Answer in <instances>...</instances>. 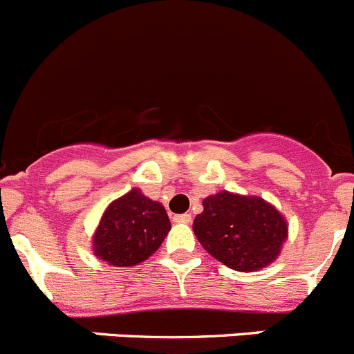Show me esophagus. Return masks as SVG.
Listing matches in <instances>:
<instances>
[{
    "mask_svg": "<svg viewBox=\"0 0 354 354\" xmlns=\"http://www.w3.org/2000/svg\"><path fill=\"white\" fill-rule=\"evenodd\" d=\"M173 220H174V222H176V223H190V222H192V214H188V213H185V214H174Z\"/></svg>",
    "mask_w": 354,
    "mask_h": 354,
    "instance_id": "esophagus-1",
    "label": "esophagus"
}]
</instances>
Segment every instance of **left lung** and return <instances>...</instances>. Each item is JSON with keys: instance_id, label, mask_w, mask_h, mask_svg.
<instances>
[{"instance_id": "left-lung-1", "label": "left lung", "mask_w": 354, "mask_h": 354, "mask_svg": "<svg viewBox=\"0 0 354 354\" xmlns=\"http://www.w3.org/2000/svg\"><path fill=\"white\" fill-rule=\"evenodd\" d=\"M203 206L194 220V232L218 262L252 272L277 259L288 237V223L272 204L223 190L206 197Z\"/></svg>"}]
</instances>
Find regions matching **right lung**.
Wrapping results in <instances>:
<instances>
[{
    "label": "right lung",
    "instance_id": "obj_1",
    "mask_svg": "<svg viewBox=\"0 0 354 354\" xmlns=\"http://www.w3.org/2000/svg\"><path fill=\"white\" fill-rule=\"evenodd\" d=\"M171 230L169 216L140 188L118 197L102 213L92 237L97 259L115 267H134L153 255Z\"/></svg>",
    "mask_w": 354,
    "mask_h": 354
}]
</instances>
